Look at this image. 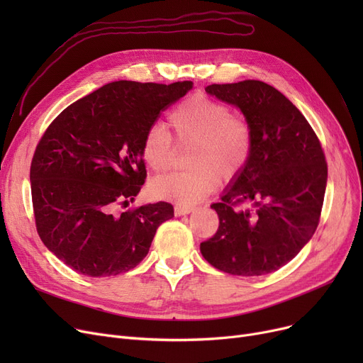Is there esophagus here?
Listing matches in <instances>:
<instances>
[{"mask_svg":"<svg viewBox=\"0 0 363 363\" xmlns=\"http://www.w3.org/2000/svg\"><path fill=\"white\" fill-rule=\"evenodd\" d=\"M194 211L193 206H188V204H177L175 206V216H184L191 213Z\"/></svg>","mask_w":363,"mask_h":363,"instance_id":"1","label":"esophagus"}]
</instances>
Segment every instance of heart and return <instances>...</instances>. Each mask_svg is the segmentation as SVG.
Here are the masks:
<instances>
[{
	"label": "heart",
	"instance_id": "1",
	"mask_svg": "<svg viewBox=\"0 0 363 363\" xmlns=\"http://www.w3.org/2000/svg\"><path fill=\"white\" fill-rule=\"evenodd\" d=\"M167 122L178 144H193L188 155L191 169L152 181L150 189L157 199L179 203L203 200L219 186L220 177L235 178L252 157L253 128L249 119L207 95H191L177 104ZM172 133L164 125L155 123L143 138L141 157L156 174L174 162Z\"/></svg>",
	"mask_w": 363,
	"mask_h": 363
}]
</instances>
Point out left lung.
Segmentation results:
<instances>
[{
	"mask_svg": "<svg viewBox=\"0 0 363 363\" xmlns=\"http://www.w3.org/2000/svg\"><path fill=\"white\" fill-rule=\"evenodd\" d=\"M206 92L238 107L253 128L252 157L220 203L216 234L200 244L216 269L240 277L278 271L315 234L328 167L315 130L300 110L262 81L213 84ZM242 202L252 207L240 209Z\"/></svg>",
	"mask_w": 363,
	"mask_h": 363,
	"instance_id": "obj_1",
	"label": "left lung"
}]
</instances>
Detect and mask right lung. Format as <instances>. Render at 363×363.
I'll list each match as a JSON object with an SVG mask.
<instances>
[{"instance_id": "add662e5", "label": "right lung", "mask_w": 363, "mask_h": 363, "mask_svg": "<svg viewBox=\"0 0 363 363\" xmlns=\"http://www.w3.org/2000/svg\"><path fill=\"white\" fill-rule=\"evenodd\" d=\"M191 88V81L111 82L66 107L44 132L30 163L36 231L73 271L100 278L133 269L174 216L166 201L114 208L137 197L145 181L147 129Z\"/></svg>"}]
</instances>
